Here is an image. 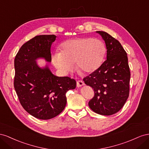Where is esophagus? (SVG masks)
<instances>
[{"label":"esophagus","instance_id":"esophagus-1","mask_svg":"<svg viewBox=\"0 0 149 149\" xmlns=\"http://www.w3.org/2000/svg\"><path fill=\"white\" fill-rule=\"evenodd\" d=\"M84 82L82 81V80H78V81H77V86L78 87H81L82 86H84Z\"/></svg>","mask_w":149,"mask_h":149}]
</instances>
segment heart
<instances>
[{
	"label": "heart",
	"instance_id": "heart-1",
	"mask_svg": "<svg viewBox=\"0 0 149 149\" xmlns=\"http://www.w3.org/2000/svg\"><path fill=\"white\" fill-rule=\"evenodd\" d=\"M106 47L102 41L89 37L77 38L65 41L61 45V52L53 54L52 61L56 69L63 75L75 68L84 74H92L102 65Z\"/></svg>",
	"mask_w": 149,
	"mask_h": 149
}]
</instances>
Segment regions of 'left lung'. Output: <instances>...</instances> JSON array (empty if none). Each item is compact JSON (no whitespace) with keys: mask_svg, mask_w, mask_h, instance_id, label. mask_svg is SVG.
<instances>
[{"mask_svg":"<svg viewBox=\"0 0 149 149\" xmlns=\"http://www.w3.org/2000/svg\"><path fill=\"white\" fill-rule=\"evenodd\" d=\"M107 48V60L98 70L84 77L95 95L88 105L93 112L110 116L123 107L129 95L130 68L127 53L117 39L103 31H97Z\"/></svg>","mask_w":149,"mask_h":149,"instance_id":"left-lung-1","label":"left lung"}]
</instances>
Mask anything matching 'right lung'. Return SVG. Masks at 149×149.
Segmentation results:
<instances>
[{"label":"right lung","instance_id":"1","mask_svg":"<svg viewBox=\"0 0 149 149\" xmlns=\"http://www.w3.org/2000/svg\"><path fill=\"white\" fill-rule=\"evenodd\" d=\"M55 35L37 36L21 47L14 60V88L20 104L31 116L49 120L60 114L67 104L66 92L76 81L54 75L47 65L40 68L36 60L51 62L50 47Z\"/></svg>","mask_w":149,"mask_h":149}]
</instances>
